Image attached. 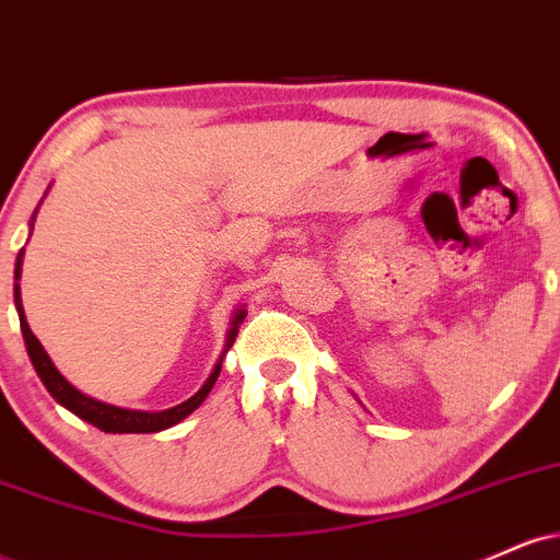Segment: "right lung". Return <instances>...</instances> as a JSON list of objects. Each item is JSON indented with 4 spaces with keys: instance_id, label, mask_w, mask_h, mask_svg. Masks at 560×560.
<instances>
[{
    "instance_id": "right-lung-1",
    "label": "right lung",
    "mask_w": 560,
    "mask_h": 560,
    "mask_svg": "<svg viewBox=\"0 0 560 560\" xmlns=\"http://www.w3.org/2000/svg\"><path fill=\"white\" fill-rule=\"evenodd\" d=\"M38 205H42V202H38ZM36 213H38V208L34 210V215H31V229H34ZM23 253H25V249L18 253V260H15V307H18V318H21V331H23V339H25V350H28L31 363H34L36 374L44 382V387H47L49 395H52L55 400L62 405V408H68L70 413H75L79 419L89 421L92 427L102 429V432H107V434H152V432H163V429L176 427L178 421H184L186 416L195 413L199 405L205 402V397H208L210 389H213L218 374H221V363H223V358H226L229 347L234 345L236 334H240L242 320H244V316H247V307L240 305L234 311V316H231V320H229L226 345H223L221 358L215 361L213 371H210V376L205 378L202 387H199L195 395L189 397V400L173 405V408H165V410L118 408V405L94 400V397L83 395L81 389H75L73 384H70L68 378L62 376L60 371H57L52 358L47 355V350H44L42 342H38L36 334L31 331L28 320H25V311H23L21 284H18V281H21V271H23Z\"/></svg>"
}]
</instances>
